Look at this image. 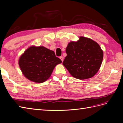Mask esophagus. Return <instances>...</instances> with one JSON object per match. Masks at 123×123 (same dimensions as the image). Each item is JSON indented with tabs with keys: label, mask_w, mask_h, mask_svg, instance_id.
Listing matches in <instances>:
<instances>
[{
	"label": "esophagus",
	"mask_w": 123,
	"mask_h": 123,
	"mask_svg": "<svg viewBox=\"0 0 123 123\" xmlns=\"http://www.w3.org/2000/svg\"><path fill=\"white\" fill-rule=\"evenodd\" d=\"M60 59L61 60V61H62V62H63V60H64V57L62 56H60Z\"/></svg>",
	"instance_id": "34e87169"
}]
</instances>
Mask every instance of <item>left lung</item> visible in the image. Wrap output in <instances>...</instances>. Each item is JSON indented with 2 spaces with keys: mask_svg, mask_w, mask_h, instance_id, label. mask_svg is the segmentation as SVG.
Returning a JSON list of instances; mask_svg holds the SVG:
<instances>
[{
  "mask_svg": "<svg viewBox=\"0 0 123 123\" xmlns=\"http://www.w3.org/2000/svg\"><path fill=\"white\" fill-rule=\"evenodd\" d=\"M63 65L73 77L80 80L92 78L99 71L104 53L99 44L91 39L80 36L66 48Z\"/></svg>",
  "mask_w": 123,
  "mask_h": 123,
  "instance_id": "1",
  "label": "left lung"
}]
</instances>
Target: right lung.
<instances>
[{
	"mask_svg": "<svg viewBox=\"0 0 123 123\" xmlns=\"http://www.w3.org/2000/svg\"><path fill=\"white\" fill-rule=\"evenodd\" d=\"M62 61L54 51L43 46L29 47L19 58L18 64L26 78L36 83L46 81Z\"/></svg>",
	"mask_w": 123,
	"mask_h": 123,
	"instance_id": "add662e5",
	"label": "right lung"
}]
</instances>
